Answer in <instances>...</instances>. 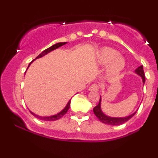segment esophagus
Instances as JSON below:
<instances>
[{
    "mask_svg": "<svg viewBox=\"0 0 158 158\" xmlns=\"http://www.w3.org/2000/svg\"><path fill=\"white\" fill-rule=\"evenodd\" d=\"M99 89V84H97V83H94V84H92L89 87V90H98Z\"/></svg>",
    "mask_w": 158,
    "mask_h": 158,
    "instance_id": "obj_1",
    "label": "esophagus"
}]
</instances>
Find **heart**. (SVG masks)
<instances>
[{"label":"heart","instance_id":"b5f03b06","mask_svg":"<svg viewBox=\"0 0 158 158\" xmlns=\"http://www.w3.org/2000/svg\"><path fill=\"white\" fill-rule=\"evenodd\" d=\"M113 48H105L99 52V60L103 64H109L108 70L112 75L119 73L125 66V61Z\"/></svg>","mask_w":158,"mask_h":158}]
</instances>
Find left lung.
Returning a JSON list of instances; mask_svg holds the SVG:
<instances>
[{
  "label": "left lung",
  "mask_w": 158,
  "mask_h": 158,
  "mask_svg": "<svg viewBox=\"0 0 158 158\" xmlns=\"http://www.w3.org/2000/svg\"><path fill=\"white\" fill-rule=\"evenodd\" d=\"M135 72L137 74H139V76L142 77L143 83H145V73H144V70H143V67L142 65L138 67V68L136 69ZM100 104H101V99H99V104L94 108V114H95L96 117L99 119V121H101V122L103 123H106V124L110 125V126H119V125L123 124L124 123H126L128 120H129V119H131V117H133V116L136 114L135 112V113L131 114V115L128 116V117H120V118H114V117H107V116H106L102 113V110H101Z\"/></svg>",
  "instance_id": "1"
}]
</instances>
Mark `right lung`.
I'll list each match as a JSON object with an SVG mask.
<instances>
[{
  "label": "right lung",
  "instance_id": "1",
  "mask_svg": "<svg viewBox=\"0 0 158 158\" xmlns=\"http://www.w3.org/2000/svg\"><path fill=\"white\" fill-rule=\"evenodd\" d=\"M65 44H66V42H60V43H57V44L52 45V46L50 47V48L46 49V50H44V51L41 52V53H40L39 55L36 57V59H39V58L42 57V56H44V55H46V54H48V52L52 51V50H55V49L59 48V47L62 46V45H64ZM32 61H34V60H32ZM30 64H31V63H30ZM30 64H29V66H30ZM70 100L69 101L68 105H67V106L65 107L64 109L61 110L60 113L56 114V115H53V116H50V117H41V116H38L34 113H32V112L30 111V112L31 113V114H32V115L34 116V117H35L36 118L39 119H41V120H44V121H55V120H57V119H61V117H62L63 116H64V114L68 112V110L69 108H70Z\"/></svg>",
  "mask_w": 158,
  "mask_h": 158
}]
</instances>
